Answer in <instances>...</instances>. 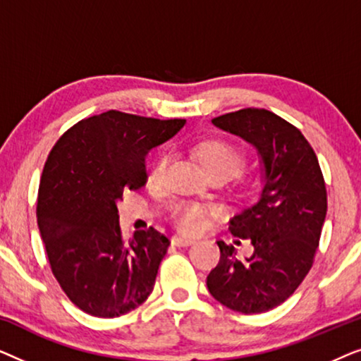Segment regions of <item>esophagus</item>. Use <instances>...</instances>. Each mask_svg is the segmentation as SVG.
<instances>
[{
    "label": "esophagus",
    "mask_w": 361,
    "mask_h": 361,
    "mask_svg": "<svg viewBox=\"0 0 361 361\" xmlns=\"http://www.w3.org/2000/svg\"><path fill=\"white\" fill-rule=\"evenodd\" d=\"M171 241H172V245H176V246H189L194 243V240L192 238H185V236H179V235L172 236Z\"/></svg>",
    "instance_id": "obj_1"
}]
</instances>
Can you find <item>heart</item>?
Returning <instances> with one entry per match:
<instances>
[{
    "label": "heart",
    "mask_w": 361,
    "mask_h": 361,
    "mask_svg": "<svg viewBox=\"0 0 361 361\" xmlns=\"http://www.w3.org/2000/svg\"><path fill=\"white\" fill-rule=\"evenodd\" d=\"M195 154L209 174L224 172L226 176H231L241 166V154L236 151V147L224 140H216V137L205 140L200 145H197ZM166 166L167 156L162 154L161 157H157V161L147 172V180L152 182V184L159 182L166 171ZM207 215H209L207 207L197 204V202H185V204L177 205L172 212V219H174L176 225L182 231H187V233H197V231L204 228L207 224Z\"/></svg>",
    "instance_id": "b5f03b06"
}]
</instances>
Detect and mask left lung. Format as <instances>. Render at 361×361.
<instances>
[{
	"mask_svg": "<svg viewBox=\"0 0 361 361\" xmlns=\"http://www.w3.org/2000/svg\"><path fill=\"white\" fill-rule=\"evenodd\" d=\"M212 123L258 149L263 187L230 220L231 235L250 240L253 255L240 259L233 245L216 241L220 261L207 288L231 310L261 314L293 295L312 268L327 215L324 176L302 133L273 111L243 108Z\"/></svg>",
	"mask_w": 361,
	"mask_h": 361,
	"instance_id": "obj_1",
	"label": "left lung"
}]
</instances>
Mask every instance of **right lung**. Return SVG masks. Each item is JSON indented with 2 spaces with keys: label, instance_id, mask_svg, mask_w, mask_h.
<instances>
[{
  "label": "right lung",
  "instance_id": "1",
  "mask_svg": "<svg viewBox=\"0 0 361 361\" xmlns=\"http://www.w3.org/2000/svg\"><path fill=\"white\" fill-rule=\"evenodd\" d=\"M184 125L110 110L78 121L49 152L37 225L52 274L83 312L113 319L152 293L171 241L152 226L123 240L116 204L146 184L147 152Z\"/></svg>",
  "mask_w": 361,
  "mask_h": 361
}]
</instances>
